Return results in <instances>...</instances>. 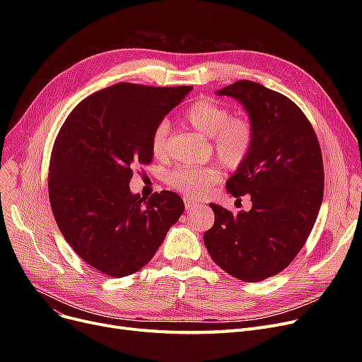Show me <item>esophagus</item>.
I'll use <instances>...</instances> for the list:
<instances>
[{
  "mask_svg": "<svg viewBox=\"0 0 362 362\" xmlns=\"http://www.w3.org/2000/svg\"><path fill=\"white\" fill-rule=\"evenodd\" d=\"M183 202H185L186 210H194L195 206H198L201 204V201H198L195 198H191V197H183Z\"/></svg>",
  "mask_w": 362,
  "mask_h": 362,
  "instance_id": "obj_1",
  "label": "esophagus"
}]
</instances>
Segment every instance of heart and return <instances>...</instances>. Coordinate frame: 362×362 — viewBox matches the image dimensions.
<instances>
[{
  "instance_id": "heart-1",
  "label": "heart",
  "mask_w": 362,
  "mask_h": 362,
  "mask_svg": "<svg viewBox=\"0 0 362 362\" xmlns=\"http://www.w3.org/2000/svg\"><path fill=\"white\" fill-rule=\"evenodd\" d=\"M185 120L197 132L211 138V146L217 158L227 167L238 168L251 154L255 132L251 122L232 119L229 108L213 100H199L187 108ZM168 123L160 122L151 135L152 156L158 160L167 157ZM220 180V171L213 165L180 167L171 171V187L189 195H199Z\"/></svg>"
}]
</instances>
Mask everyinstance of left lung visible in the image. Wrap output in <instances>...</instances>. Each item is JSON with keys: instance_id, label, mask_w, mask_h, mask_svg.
<instances>
[{"instance_id": "left-lung-1", "label": "left lung", "mask_w": 362, "mask_h": 362, "mask_svg": "<svg viewBox=\"0 0 362 362\" xmlns=\"http://www.w3.org/2000/svg\"><path fill=\"white\" fill-rule=\"evenodd\" d=\"M216 93L238 100L255 132L251 154L226 183L235 198L250 194L252 208L233 214L210 204L216 220L204 243L226 273L261 281L286 269L313 230L325 192L321 149L305 114L284 95L251 81Z\"/></svg>"}]
</instances>
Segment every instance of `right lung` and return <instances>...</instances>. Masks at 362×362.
<instances>
[{"label": "right lung", "mask_w": 362, "mask_h": 362, "mask_svg": "<svg viewBox=\"0 0 362 362\" xmlns=\"http://www.w3.org/2000/svg\"><path fill=\"white\" fill-rule=\"evenodd\" d=\"M192 86L116 83L89 95L55 138L48 175L54 218L67 243L103 274L146 265L185 210L170 191L132 194L133 167L152 161L151 135Z\"/></svg>", "instance_id": "right-lung-1"}]
</instances>
